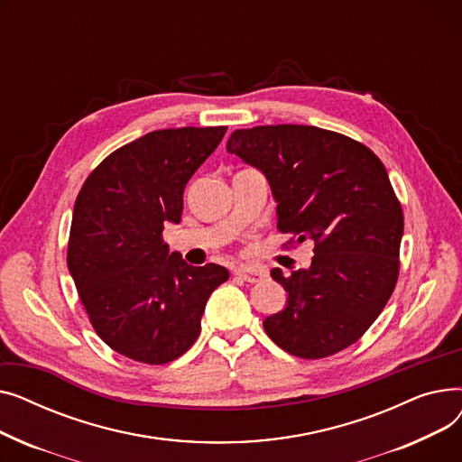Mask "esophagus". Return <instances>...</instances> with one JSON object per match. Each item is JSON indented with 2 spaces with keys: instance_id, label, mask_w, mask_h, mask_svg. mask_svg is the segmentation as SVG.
Returning a JSON list of instances; mask_svg holds the SVG:
<instances>
[{
  "instance_id": "34e87169",
  "label": "esophagus",
  "mask_w": 462,
  "mask_h": 462,
  "mask_svg": "<svg viewBox=\"0 0 462 462\" xmlns=\"http://www.w3.org/2000/svg\"><path fill=\"white\" fill-rule=\"evenodd\" d=\"M234 275L247 282H260L265 279V270L258 268V265H241V268L234 270Z\"/></svg>"
}]
</instances>
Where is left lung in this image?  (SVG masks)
<instances>
[{
  "instance_id": "1",
  "label": "left lung",
  "mask_w": 462,
  "mask_h": 462,
  "mask_svg": "<svg viewBox=\"0 0 462 462\" xmlns=\"http://www.w3.org/2000/svg\"><path fill=\"white\" fill-rule=\"evenodd\" d=\"M268 178L277 228L314 241L309 270L272 277L286 307L263 320L284 352L320 359L354 345L392 298L404 217L382 161L345 134L310 125L237 129L226 143Z\"/></svg>"
}]
</instances>
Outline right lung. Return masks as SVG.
Returning a JSON list of instances; mask_svg holds the SVG:
<instances>
[{"label":"right lung","mask_w":462,"mask_h":462,"mask_svg":"<svg viewBox=\"0 0 462 462\" xmlns=\"http://www.w3.org/2000/svg\"><path fill=\"white\" fill-rule=\"evenodd\" d=\"M226 127L161 129L110 153L84 181L72 211L67 265L89 322L129 359L162 365L200 335L217 263L189 265L170 253L164 223H180L183 190Z\"/></svg>","instance_id":"right-lung-1"}]
</instances>
